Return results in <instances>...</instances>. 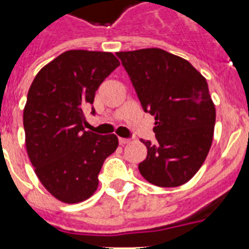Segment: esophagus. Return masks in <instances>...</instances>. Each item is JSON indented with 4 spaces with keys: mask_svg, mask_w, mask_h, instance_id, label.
Instances as JSON below:
<instances>
[{
    "mask_svg": "<svg viewBox=\"0 0 249 249\" xmlns=\"http://www.w3.org/2000/svg\"><path fill=\"white\" fill-rule=\"evenodd\" d=\"M119 142H120V144H126L130 142V140L129 138H119Z\"/></svg>",
    "mask_w": 249,
    "mask_h": 249,
    "instance_id": "esophagus-1",
    "label": "esophagus"
}]
</instances>
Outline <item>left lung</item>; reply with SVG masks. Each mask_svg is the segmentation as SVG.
Here are the masks:
<instances>
[{
  "label": "left lung",
  "instance_id": "8db88e82",
  "mask_svg": "<svg viewBox=\"0 0 249 249\" xmlns=\"http://www.w3.org/2000/svg\"><path fill=\"white\" fill-rule=\"evenodd\" d=\"M144 112L155 116V143L142 141L146 181L177 187L195 176L212 144L216 109L207 80L181 56L161 49L116 53Z\"/></svg>",
  "mask_w": 249,
  "mask_h": 249
}]
</instances>
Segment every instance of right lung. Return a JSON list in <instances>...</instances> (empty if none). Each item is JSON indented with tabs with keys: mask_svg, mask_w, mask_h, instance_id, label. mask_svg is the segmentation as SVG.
<instances>
[{
	"mask_svg": "<svg viewBox=\"0 0 249 249\" xmlns=\"http://www.w3.org/2000/svg\"><path fill=\"white\" fill-rule=\"evenodd\" d=\"M120 63L112 53L68 50L46 64L27 95L25 147L37 177L58 200L75 204L98 187V174L119 140L86 132L85 109Z\"/></svg>",
	"mask_w": 249,
	"mask_h": 249,
	"instance_id": "right-lung-1",
	"label": "right lung"
}]
</instances>
